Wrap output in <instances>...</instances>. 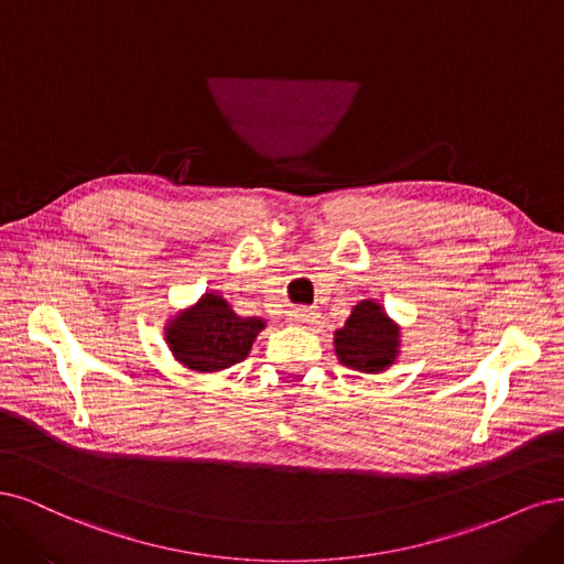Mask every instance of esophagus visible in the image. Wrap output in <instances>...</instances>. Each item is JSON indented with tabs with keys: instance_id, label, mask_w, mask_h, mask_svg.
Wrapping results in <instances>:
<instances>
[{
	"instance_id": "esophagus-1",
	"label": "esophagus",
	"mask_w": 564,
	"mask_h": 564,
	"mask_svg": "<svg viewBox=\"0 0 564 564\" xmlns=\"http://www.w3.org/2000/svg\"><path fill=\"white\" fill-rule=\"evenodd\" d=\"M316 318H318V312L312 306H297L290 312V321H293L295 325H312V323H316Z\"/></svg>"
}]
</instances>
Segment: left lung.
<instances>
[{
	"label": "left lung",
	"instance_id": "8db88e82",
	"mask_svg": "<svg viewBox=\"0 0 564 564\" xmlns=\"http://www.w3.org/2000/svg\"><path fill=\"white\" fill-rule=\"evenodd\" d=\"M401 349V328L387 316L384 306L362 300L347 323L335 330V354L341 366L377 375L391 368Z\"/></svg>",
	"mask_w": 564,
	"mask_h": 564
}]
</instances>
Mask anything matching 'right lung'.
Returning <instances> with one entry per match:
<instances>
[{
	"instance_id": "1",
	"label": "right lung",
	"mask_w": 564,
	"mask_h": 564,
	"mask_svg": "<svg viewBox=\"0 0 564 564\" xmlns=\"http://www.w3.org/2000/svg\"><path fill=\"white\" fill-rule=\"evenodd\" d=\"M258 316L234 314L217 293H206L166 325V344L175 360L194 372H217L246 360L252 341L264 330Z\"/></svg>"
}]
</instances>
